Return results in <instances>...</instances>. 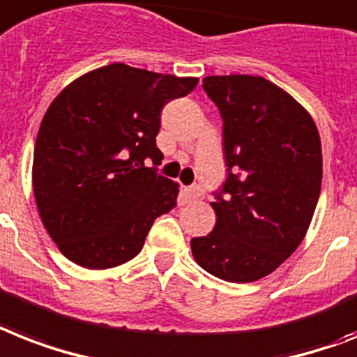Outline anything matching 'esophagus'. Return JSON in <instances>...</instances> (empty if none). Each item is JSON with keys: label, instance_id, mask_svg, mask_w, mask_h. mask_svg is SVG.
<instances>
[{"label": "esophagus", "instance_id": "34e87169", "mask_svg": "<svg viewBox=\"0 0 357 357\" xmlns=\"http://www.w3.org/2000/svg\"><path fill=\"white\" fill-rule=\"evenodd\" d=\"M202 188L199 187H188L183 190V198L187 204H194V202H198L202 198Z\"/></svg>", "mask_w": 357, "mask_h": 357}]
</instances>
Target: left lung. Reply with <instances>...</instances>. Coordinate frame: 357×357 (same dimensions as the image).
<instances>
[{"instance_id": "1", "label": "left lung", "mask_w": 357, "mask_h": 357, "mask_svg": "<svg viewBox=\"0 0 357 357\" xmlns=\"http://www.w3.org/2000/svg\"><path fill=\"white\" fill-rule=\"evenodd\" d=\"M224 121L227 179L216 192V225L190 240L194 260L227 282L273 273L303 242L323 179L314 119L262 77H205Z\"/></svg>"}]
</instances>
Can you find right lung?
I'll use <instances>...</instances> for the list:
<instances>
[{
    "label": "right lung",
    "mask_w": 357,
    "mask_h": 357,
    "mask_svg": "<svg viewBox=\"0 0 357 357\" xmlns=\"http://www.w3.org/2000/svg\"><path fill=\"white\" fill-rule=\"evenodd\" d=\"M198 78L109 63L78 77L54 98L34 144L33 188L49 236L88 269L132 260L158 216L176 207L178 183L149 161L161 109Z\"/></svg>",
    "instance_id": "obj_1"
}]
</instances>
